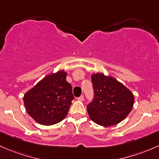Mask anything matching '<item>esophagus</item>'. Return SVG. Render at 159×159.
Masks as SVG:
<instances>
[{"label":"esophagus","mask_w":159,"mask_h":159,"mask_svg":"<svg viewBox=\"0 0 159 159\" xmlns=\"http://www.w3.org/2000/svg\"><path fill=\"white\" fill-rule=\"evenodd\" d=\"M83 99H84V97H83V95H82V96H80V97L77 98V99H78V100H79V101H83Z\"/></svg>","instance_id":"1"}]
</instances>
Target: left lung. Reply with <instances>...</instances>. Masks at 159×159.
Wrapping results in <instances>:
<instances>
[{"label": "left lung", "instance_id": "left-lung-1", "mask_svg": "<svg viewBox=\"0 0 159 159\" xmlns=\"http://www.w3.org/2000/svg\"><path fill=\"white\" fill-rule=\"evenodd\" d=\"M93 101L87 105L89 118L102 126H111L122 122L131 112L134 96L123 84L102 73L92 75Z\"/></svg>", "mask_w": 159, "mask_h": 159}]
</instances>
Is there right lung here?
Returning a JSON list of instances; mask_svg holds the SVG:
<instances>
[{
    "label": "right lung",
    "instance_id": "1",
    "mask_svg": "<svg viewBox=\"0 0 159 159\" xmlns=\"http://www.w3.org/2000/svg\"><path fill=\"white\" fill-rule=\"evenodd\" d=\"M66 76L64 70L48 75L24 95L26 110L39 124L53 125L67 115L74 96Z\"/></svg>",
    "mask_w": 159,
    "mask_h": 159
}]
</instances>
